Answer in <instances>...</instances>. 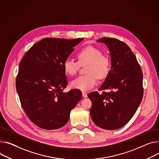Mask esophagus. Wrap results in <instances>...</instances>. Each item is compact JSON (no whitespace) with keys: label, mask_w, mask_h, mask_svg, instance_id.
Listing matches in <instances>:
<instances>
[{"label":"esophagus","mask_w":159,"mask_h":159,"mask_svg":"<svg viewBox=\"0 0 159 159\" xmlns=\"http://www.w3.org/2000/svg\"><path fill=\"white\" fill-rule=\"evenodd\" d=\"M88 96V94L86 93H84V92H82V97L83 98H87Z\"/></svg>","instance_id":"obj_1"}]
</instances>
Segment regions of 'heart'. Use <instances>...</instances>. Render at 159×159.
<instances>
[{"label":"heart","mask_w":159,"mask_h":159,"mask_svg":"<svg viewBox=\"0 0 159 159\" xmlns=\"http://www.w3.org/2000/svg\"><path fill=\"white\" fill-rule=\"evenodd\" d=\"M79 63L73 60L66 59L63 63L65 73L69 75H75L79 69L80 65L88 64L85 75L77 77L71 82V87L81 91H86L93 88L99 79L105 77L109 72L110 60L108 57L102 55L99 49L88 46L80 50L77 54Z\"/></svg>","instance_id":"obj_1"}]
</instances>
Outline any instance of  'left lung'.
<instances>
[{
  "mask_svg": "<svg viewBox=\"0 0 159 159\" xmlns=\"http://www.w3.org/2000/svg\"><path fill=\"white\" fill-rule=\"evenodd\" d=\"M110 52L111 68L99 89L110 92H92L88 96L92 102L90 115L98 127L115 130L125 125L136 113L143 96V73L134 54L124 42L104 37Z\"/></svg>",
  "mask_w": 159,
  "mask_h": 159,
  "instance_id": "1",
  "label": "left lung"
}]
</instances>
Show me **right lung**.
I'll return each mask as SVG.
<instances>
[{
    "label": "right lung",
    "instance_id": "right-lung-1",
    "mask_svg": "<svg viewBox=\"0 0 159 159\" xmlns=\"http://www.w3.org/2000/svg\"><path fill=\"white\" fill-rule=\"evenodd\" d=\"M83 40L45 38L20 63L16 87L21 104L28 117L42 129L63 127L82 98L79 89L63 91L68 85L63 63Z\"/></svg>",
    "mask_w": 159,
    "mask_h": 159
}]
</instances>
